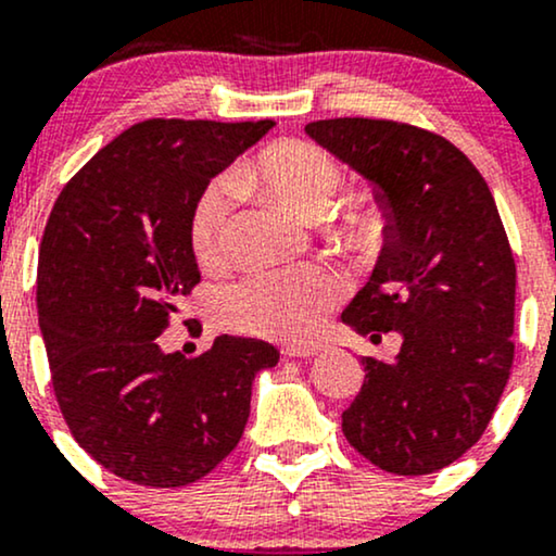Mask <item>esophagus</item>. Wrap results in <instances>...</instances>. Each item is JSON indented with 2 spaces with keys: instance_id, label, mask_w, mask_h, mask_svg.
<instances>
[{
  "instance_id": "esophagus-1",
  "label": "esophagus",
  "mask_w": 556,
  "mask_h": 556,
  "mask_svg": "<svg viewBox=\"0 0 556 556\" xmlns=\"http://www.w3.org/2000/svg\"><path fill=\"white\" fill-rule=\"evenodd\" d=\"M321 353V344H303V348H285V358H314Z\"/></svg>"
}]
</instances>
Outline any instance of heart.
<instances>
[{
    "label": "heart",
    "mask_w": 556,
    "mask_h": 556,
    "mask_svg": "<svg viewBox=\"0 0 556 556\" xmlns=\"http://www.w3.org/2000/svg\"><path fill=\"white\" fill-rule=\"evenodd\" d=\"M342 182L337 159L311 140H277L240 164L235 177H216L198 193L190 208V248L201 264L212 266L225 253L227 225L238 201V185H258L300 214L329 206ZM376 225V208L361 206L342 219L353 240H366ZM348 292L342 271L329 264L258 271L227 287L219 311L227 324L274 340H305Z\"/></svg>",
    "instance_id": "1"
}]
</instances>
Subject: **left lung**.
<instances>
[{
  "label": "left lung",
  "instance_id": "1",
  "mask_svg": "<svg viewBox=\"0 0 556 556\" xmlns=\"http://www.w3.org/2000/svg\"><path fill=\"white\" fill-rule=\"evenodd\" d=\"M305 132L374 185L389 222L342 321L371 340L400 331L402 348L361 361L344 437L387 473L442 470L486 431L513 368L515 258L494 195L457 146L416 125L340 117Z\"/></svg>",
  "mask_w": 556,
  "mask_h": 556
}]
</instances>
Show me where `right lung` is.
I'll use <instances>...</instances> for the list:
<instances>
[{
	"instance_id": "right-lung-1",
	"label": "right lung",
	"mask_w": 556,
	"mask_h": 556,
	"mask_svg": "<svg viewBox=\"0 0 556 556\" xmlns=\"http://www.w3.org/2000/svg\"><path fill=\"white\" fill-rule=\"evenodd\" d=\"M274 127L146 119L127 127L62 188L38 251V327L75 442L140 486H188L240 442L253 379L279 350L216 337L198 358L156 337L201 282L193 201Z\"/></svg>"
}]
</instances>
